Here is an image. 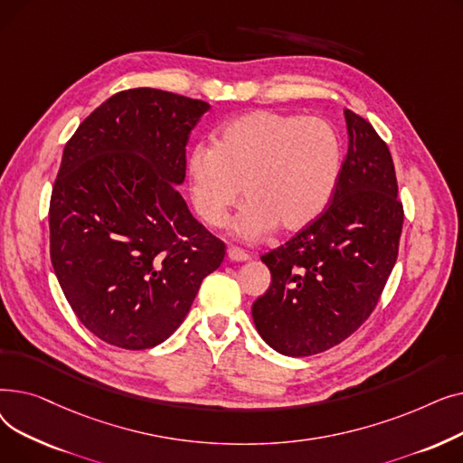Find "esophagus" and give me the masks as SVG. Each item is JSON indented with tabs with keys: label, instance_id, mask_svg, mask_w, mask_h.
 I'll use <instances>...</instances> for the list:
<instances>
[{
	"label": "esophagus",
	"instance_id": "obj_1",
	"mask_svg": "<svg viewBox=\"0 0 463 463\" xmlns=\"http://www.w3.org/2000/svg\"><path fill=\"white\" fill-rule=\"evenodd\" d=\"M227 259H229V260H232V262H244V260H248V259H250V255H248L244 250H240V248L231 246V248L227 250Z\"/></svg>",
	"mask_w": 463,
	"mask_h": 463
}]
</instances>
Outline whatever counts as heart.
Listing matches in <instances>:
<instances>
[{"mask_svg": "<svg viewBox=\"0 0 463 463\" xmlns=\"http://www.w3.org/2000/svg\"><path fill=\"white\" fill-rule=\"evenodd\" d=\"M339 168L342 142L326 119L276 110L231 119L212 148L201 144L187 159L193 204L210 227H222L244 193L232 229L246 240L276 225L283 232L307 227L326 208Z\"/></svg>", "mask_w": 463, "mask_h": 463, "instance_id": "1", "label": "heart"}]
</instances>
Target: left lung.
Segmentation results:
<instances>
[{"instance_id": "left-lung-1", "label": "left lung", "mask_w": 463, "mask_h": 463, "mask_svg": "<svg viewBox=\"0 0 463 463\" xmlns=\"http://www.w3.org/2000/svg\"><path fill=\"white\" fill-rule=\"evenodd\" d=\"M349 150L330 204L283 246L264 253L272 283L253 302L255 326L287 356L342 344L375 309L403 227L394 161L368 119L345 109Z\"/></svg>"}]
</instances>
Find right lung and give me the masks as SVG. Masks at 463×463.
<instances>
[{"mask_svg":"<svg viewBox=\"0 0 463 463\" xmlns=\"http://www.w3.org/2000/svg\"><path fill=\"white\" fill-rule=\"evenodd\" d=\"M208 109L163 90H124L65 144L48 210L51 260L79 321L114 347L163 344L225 259L175 187Z\"/></svg>","mask_w":463,"mask_h":463,"instance_id":"right-lung-1","label":"right lung"}]
</instances>
